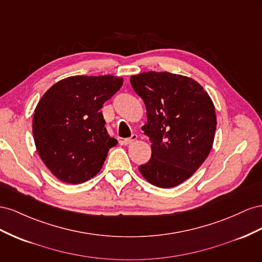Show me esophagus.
Returning <instances> with one entry per match:
<instances>
[{
	"label": "esophagus",
	"instance_id": "obj_1",
	"mask_svg": "<svg viewBox=\"0 0 262 262\" xmlns=\"http://www.w3.org/2000/svg\"><path fill=\"white\" fill-rule=\"evenodd\" d=\"M137 139V135H135V134H133V135L129 137V138H125L122 143H123V145H125V146H127V145H130V144H133L134 141H135Z\"/></svg>",
	"mask_w": 262,
	"mask_h": 262
}]
</instances>
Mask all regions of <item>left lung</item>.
Here are the masks:
<instances>
[{
  "label": "left lung",
  "mask_w": 262,
  "mask_h": 262,
  "mask_svg": "<svg viewBox=\"0 0 262 262\" xmlns=\"http://www.w3.org/2000/svg\"><path fill=\"white\" fill-rule=\"evenodd\" d=\"M146 106L141 127L151 141V158L139 166L146 180L168 189L189 179L205 161L214 143L215 106L198 81L167 71L130 77Z\"/></svg>",
  "instance_id": "8db88e82"
}]
</instances>
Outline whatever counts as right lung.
Returning a JSON list of instances; mask_svg holds the SVG:
<instances>
[{
    "instance_id": "obj_1",
    "label": "right lung",
    "mask_w": 262,
    "mask_h": 262,
    "mask_svg": "<svg viewBox=\"0 0 262 262\" xmlns=\"http://www.w3.org/2000/svg\"><path fill=\"white\" fill-rule=\"evenodd\" d=\"M124 79L111 76H73L47 90L34 112L33 135L40 159L59 180L83 183L100 172L110 148L102 112Z\"/></svg>"
}]
</instances>
